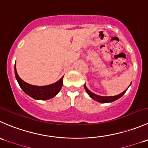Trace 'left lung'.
<instances>
[{
	"instance_id": "8db88e82",
	"label": "left lung",
	"mask_w": 148,
	"mask_h": 148,
	"mask_svg": "<svg viewBox=\"0 0 148 148\" xmlns=\"http://www.w3.org/2000/svg\"><path fill=\"white\" fill-rule=\"evenodd\" d=\"M84 89H85L86 92H87V94L93 99V100H96L97 102H100V103H110V102H114L115 100H118L119 98H120L121 97H122L123 95L126 92L127 90L125 91H124L123 92H121V94L118 95H116V96H100V95H97L94 94L93 92H90L88 89L86 87V86L84 85Z\"/></svg>"
}]
</instances>
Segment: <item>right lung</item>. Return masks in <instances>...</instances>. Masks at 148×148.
<instances>
[{
  "label": "right lung",
  "mask_w": 148,
  "mask_h": 148,
  "mask_svg": "<svg viewBox=\"0 0 148 148\" xmlns=\"http://www.w3.org/2000/svg\"><path fill=\"white\" fill-rule=\"evenodd\" d=\"M15 70V76L16 78L18 84L22 89L23 91L36 100H48L52 97H55L59 91L61 90V87L63 85V77H61L58 82L50 85L46 86H34L28 84L23 81L17 74L16 69V64L14 67Z\"/></svg>",
  "instance_id": "1"
}]
</instances>
